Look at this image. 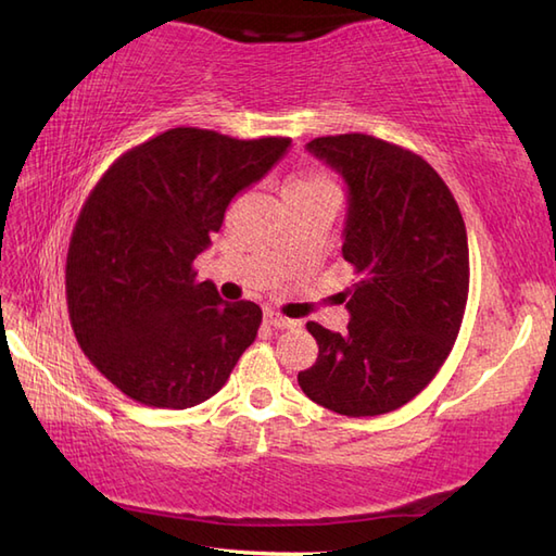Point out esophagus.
<instances>
[{
    "instance_id": "esophagus-1",
    "label": "esophagus",
    "mask_w": 556,
    "mask_h": 556,
    "mask_svg": "<svg viewBox=\"0 0 556 556\" xmlns=\"http://www.w3.org/2000/svg\"><path fill=\"white\" fill-rule=\"evenodd\" d=\"M265 325L275 327V329H291V327H296L299 323L296 320H289V317L279 315L275 311H269V313H265Z\"/></svg>"
}]
</instances>
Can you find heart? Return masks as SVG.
<instances>
[{"instance_id":"heart-1","label":"heart","mask_w":556,"mask_h":556,"mask_svg":"<svg viewBox=\"0 0 556 556\" xmlns=\"http://www.w3.org/2000/svg\"><path fill=\"white\" fill-rule=\"evenodd\" d=\"M323 186H332V184H329L325 176H317V174L301 176V179H293L289 184V188H323Z\"/></svg>"}]
</instances>
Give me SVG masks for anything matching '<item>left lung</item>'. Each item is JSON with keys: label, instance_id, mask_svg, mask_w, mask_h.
Returning <instances> with one entry per match:
<instances>
[{"label": "left lung", "instance_id": "left-lung-1", "mask_svg": "<svg viewBox=\"0 0 556 556\" xmlns=\"http://www.w3.org/2000/svg\"><path fill=\"white\" fill-rule=\"evenodd\" d=\"M305 148L346 181L341 255L358 281L341 293L344 334L308 323L320 353L299 384L341 416H382L420 394L452 353L468 301L466 224L416 152L365 134Z\"/></svg>", "mask_w": 556, "mask_h": 556}]
</instances>
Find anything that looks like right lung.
Wrapping results in <instances>:
<instances>
[{"label":"right lung","instance_id":"1","mask_svg":"<svg viewBox=\"0 0 556 556\" xmlns=\"http://www.w3.org/2000/svg\"><path fill=\"white\" fill-rule=\"evenodd\" d=\"M289 146L179 126L124 152L92 188L68 243V317L83 353L126 396L203 404L255 341L260 305L222 301L193 260Z\"/></svg>","mask_w":556,"mask_h":556}]
</instances>
